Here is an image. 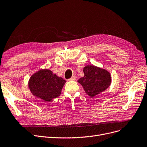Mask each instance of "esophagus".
Instances as JSON below:
<instances>
[{
  "mask_svg": "<svg viewBox=\"0 0 147 147\" xmlns=\"http://www.w3.org/2000/svg\"><path fill=\"white\" fill-rule=\"evenodd\" d=\"M76 80V77L75 76H72L70 79H68V81H71V80Z\"/></svg>",
  "mask_w": 147,
  "mask_h": 147,
  "instance_id": "esophagus-1",
  "label": "esophagus"
}]
</instances>
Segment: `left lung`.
<instances>
[{
  "label": "left lung",
  "mask_w": 147,
  "mask_h": 147,
  "mask_svg": "<svg viewBox=\"0 0 147 147\" xmlns=\"http://www.w3.org/2000/svg\"><path fill=\"white\" fill-rule=\"evenodd\" d=\"M84 77L79 79L86 93L90 97L99 94L109 87L111 76L107 71L94 65H87L83 68Z\"/></svg>",
  "instance_id": "1"
}]
</instances>
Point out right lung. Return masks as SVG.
Masks as SVG:
<instances>
[{
  "mask_svg": "<svg viewBox=\"0 0 147 147\" xmlns=\"http://www.w3.org/2000/svg\"><path fill=\"white\" fill-rule=\"evenodd\" d=\"M65 82L49 69H46L38 71L31 77L28 85L34 95L45 101H51L61 95Z\"/></svg>",
  "mask_w": 147,
  "mask_h": 147,
  "instance_id": "obj_1",
  "label": "right lung"
}]
</instances>
